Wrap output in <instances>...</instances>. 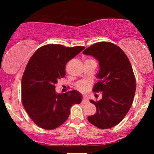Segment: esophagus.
Masks as SVG:
<instances>
[{"mask_svg": "<svg viewBox=\"0 0 154 154\" xmlns=\"http://www.w3.org/2000/svg\"><path fill=\"white\" fill-rule=\"evenodd\" d=\"M88 102H89V101H88V99H87L86 98H85V97H83V98L82 101V103L83 104H88Z\"/></svg>", "mask_w": 154, "mask_h": 154, "instance_id": "esophagus-1", "label": "esophagus"}]
</instances>
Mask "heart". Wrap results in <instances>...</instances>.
Instances as JSON below:
<instances>
[{
	"instance_id": "heart-1",
	"label": "heart",
	"mask_w": 154,
	"mask_h": 154,
	"mask_svg": "<svg viewBox=\"0 0 154 154\" xmlns=\"http://www.w3.org/2000/svg\"><path fill=\"white\" fill-rule=\"evenodd\" d=\"M91 85V82L89 81L86 80H82L78 82L76 84H75V88L76 89L79 91L81 92H85L88 88H90Z\"/></svg>"
}]
</instances>
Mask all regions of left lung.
<instances>
[{"label":"left lung","mask_w":154,"mask_h":154,"mask_svg":"<svg viewBox=\"0 0 154 154\" xmlns=\"http://www.w3.org/2000/svg\"><path fill=\"white\" fill-rule=\"evenodd\" d=\"M99 61V80L93 92H101L100 100L90 102L96 107L88 116L90 124L101 129L113 127L122 121L131 107L136 91V79L132 65L124 51L114 43L98 42L85 49Z\"/></svg>","instance_id":"8db88e82"}]
</instances>
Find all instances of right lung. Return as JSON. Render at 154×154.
<instances>
[{"label": "right lung", "instance_id": "1", "mask_svg": "<svg viewBox=\"0 0 154 154\" xmlns=\"http://www.w3.org/2000/svg\"><path fill=\"white\" fill-rule=\"evenodd\" d=\"M84 49L48 44L31 56L22 79V102L38 126L46 130L59 127L69 118L71 106L82 102L77 91L56 94L55 85L66 75L67 62Z\"/></svg>", "mask_w": 154, "mask_h": 154}]
</instances>
